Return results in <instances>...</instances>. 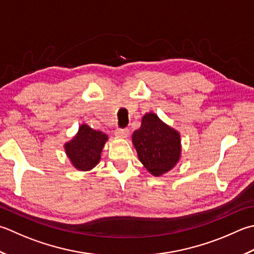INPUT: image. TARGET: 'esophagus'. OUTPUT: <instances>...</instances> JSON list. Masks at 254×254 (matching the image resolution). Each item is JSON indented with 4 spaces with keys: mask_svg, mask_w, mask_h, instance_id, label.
Returning a JSON list of instances; mask_svg holds the SVG:
<instances>
[{
    "mask_svg": "<svg viewBox=\"0 0 254 254\" xmlns=\"http://www.w3.org/2000/svg\"><path fill=\"white\" fill-rule=\"evenodd\" d=\"M128 133H130V131L127 128H117L116 130V135L119 137H127Z\"/></svg>",
    "mask_w": 254,
    "mask_h": 254,
    "instance_id": "1",
    "label": "esophagus"
}]
</instances>
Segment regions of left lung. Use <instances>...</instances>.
I'll return each mask as SVG.
<instances>
[{
	"instance_id": "left-lung-1",
	"label": "left lung",
	"mask_w": 254,
	"mask_h": 254,
	"mask_svg": "<svg viewBox=\"0 0 254 254\" xmlns=\"http://www.w3.org/2000/svg\"><path fill=\"white\" fill-rule=\"evenodd\" d=\"M181 142L180 132L152 112L144 114L140 128L132 134L138 160L155 177L170 172L180 162Z\"/></svg>"
}]
</instances>
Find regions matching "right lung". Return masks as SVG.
Instances as JSON below:
<instances>
[{"label": "right lung", "instance_id": "obj_1", "mask_svg": "<svg viewBox=\"0 0 254 254\" xmlns=\"http://www.w3.org/2000/svg\"><path fill=\"white\" fill-rule=\"evenodd\" d=\"M108 138L106 133L93 130L83 123L76 135L64 144V153L76 170L89 172L100 162L101 152Z\"/></svg>", "mask_w": 254, "mask_h": 254}]
</instances>
